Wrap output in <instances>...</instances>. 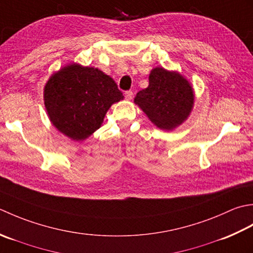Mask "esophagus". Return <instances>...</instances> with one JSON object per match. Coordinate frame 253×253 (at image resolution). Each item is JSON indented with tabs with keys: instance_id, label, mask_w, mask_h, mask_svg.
I'll return each mask as SVG.
<instances>
[{
	"instance_id": "esophagus-1",
	"label": "esophagus",
	"mask_w": 253,
	"mask_h": 253,
	"mask_svg": "<svg viewBox=\"0 0 253 253\" xmlns=\"http://www.w3.org/2000/svg\"><path fill=\"white\" fill-rule=\"evenodd\" d=\"M125 97H126V100H131L133 98V91L132 90H126L125 92Z\"/></svg>"
}]
</instances>
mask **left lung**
<instances>
[{
	"instance_id": "8db88e82",
	"label": "left lung",
	"mask_w": 253,
	"mask_h": 253,
	"mask_svg": "<svg viewBox=\"0 0 253 253\" xmlns=\"http://www.w3.org/2000/svg\"><path fill=\"white\" fill-rule=\"evenodd\" d=\"M148 80V87L137 92L134 102L157 127L173 130L188 119L192 110V86L178 72L164 68L153 69Z\"/></svg>"
}]
</instances>
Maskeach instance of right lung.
Masks as SVG:
<instances>
[{
    "label": "right lung",
    "instance_id": "right-lung-1",
    "mask_svg": "<svg viewBox=\"0 0 253 253\" xmlns=\"http://www.w3.org/2000/svg\"><path fill=\"white\" fill-rule=\"evenodd\" d=\"M43 98L51 123L72 140L83 141L101 126L123 95L104 72L72 63L50 77Z\"/></svg>",
    "mask_w": 253,
    "mask_h": 253
}]
</instances>
